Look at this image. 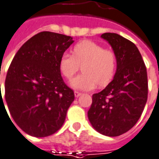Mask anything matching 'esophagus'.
Returning <instances> with one entry per match:
<instances>
[{
    "label": "esophagus",
    "instance_id": "obj_1",
    "mask_svg": "<svg viewBox=\"0 0 159 159\" xmlns=\"http://www.w3.org/2000/svg\"><path fill=\"white\" fill-rule=\"evenodd\" d=\"M74 94H75V98H78V97H80V96L82 95V93H81V92H79V91H75V92H74Z\"/></svg>",
    "mask_w": 159,
    "mask_h": 159
}]
</instances>
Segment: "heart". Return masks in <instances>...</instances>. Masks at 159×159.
<instances>
[{
    "label": "heart",
    "instance_id": "b5f03b06",
    "mask_svg": "<svg viewBox=\"0 0 159 159\" xmlns=\"http://www.w3.org/2000/svg\"><path fill=\"white\" fill-rule=\"evenodd\" d=\"M83 65V74L71 80L72 88L90 90L96 87L104 86L112 79L116 66L114 51L104 49L102 45L92 41H82L73 48V56L62 54L60 59V70L66 78L70 79Z\"/></svg>",
    "mask_w": 159,
    "mask_h": 159
}]
</instances>
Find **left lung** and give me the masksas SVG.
Segmentation results:
<instances>
[{
  "mask_svg": "<svg viewBox=\"0 0 159 159\" xmlns=\"http://www.w3.org/2000/svg\"><path fill=\"white\" fill-rule=\"evenodd\" d=\"M116 57L114 78L101 92L92 96L89 120L99 133L117 137L137 124L147 101L146 67L137 46L115 33H104Z\"/></svg>",
  "mask_w": 159,
  "mask_h": 159,
  "instance_id": "8db88e82",
  "label": "left lung"
}]
</instances>
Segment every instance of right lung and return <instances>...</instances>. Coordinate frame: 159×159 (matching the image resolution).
<instances>
[{"instance_id": "right-lung-1", "label": "right lung", "mask_w": 159, "mask_h": 159, "mask_svg": "<svg viewBox=\"0 0 159 159\" xmlns=\"http://www.w3.org/2000/svg\"><path fill=\"white\" fill-rule=\"evenodd\" d=\"M73 43L71 36L43 31L28 40L12 60L5 99L16 125L30 136H50L65 121L75 95L61 77L60 59Z\"/></svg>"}]
</instances>
